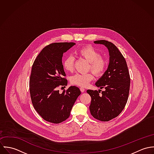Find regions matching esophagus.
I'll use <instances>...</instances> for the list:
<instances>
[{
  "label": "esophagus",
  "mask_w": 154,
  "mask_h": 154,
  "mask_svg": "<svg viewBox=\"0 0 154 154\" xmlns=\"http://www.w3.org/2000/svg\"><path fill=\"white\" fill-rule=\"evenodd\" d=\"M80 90H81V91L82 92H84L85 91V88H83V87H81V88H80Z\"/></svg>",
  "instance_id": "obj_1"
}]
</instances>
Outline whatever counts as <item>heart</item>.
<instances>
[{
    "label": "heart",
    "instance_id": "heart-1",
    "mask_svg": "<svg viewBox=\"0 0 154 154\" xmlns=\"http://www.w3.org/2000/svg\"><path fill=\"white\" fill-rule=\"evenodd\" d=\"M77 54L85 59L89 62L88 69H91L96 76L101 75L107 66V60L100 56V53L91 46H85L77 51ZM74 59L72 56L66 57L63 62V66L67 72L73 69ZM94 78L93 74L91 72L81 74L76 73L70 78L72 84L80 87L87 86L90 81Z\"/></svg>",
    "mask_w": 154,
    "mask_h": 154
}]
</instances>
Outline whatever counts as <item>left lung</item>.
<instances>
[{"instance_id":"1","label":"left lung","mask_w":154,"mask_h":154,"mask_svg":"<svg viewBox=\"0 0 154 154\" xmlns=\"http://www.w3.org/2000/svg\"><path fill=\"white\" fill-rule=\"evenodd\" d=\"M95 44L105 45L109 53V63L106 71L96 82L95 85L104 88L98 91H87L91 97L89 110L96 119L107 122L118 116L124 109L129 97L131 79L125 59L117 47L106 40H97Z\"/></svg>"}]
</instances>
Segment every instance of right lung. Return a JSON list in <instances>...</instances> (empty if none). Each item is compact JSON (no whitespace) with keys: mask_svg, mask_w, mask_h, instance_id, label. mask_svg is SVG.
Listing matches in <instances>:
<instances>
[{"mask_svg":"<svg viewBox=\"0 0 154 154\" xmlns=\"http://www.w3.org/2000/svg\"><path fill=\"white\" fill-rule=\"evenodd\" d=\"M75 43H55L42 50L32 66L29 91L35 110L45 120L60 123L70 116L77 98L79 88L71 86L62 94L58 88L65 87L67 81L62 64L63 53Z\"/></svg>","mask_w":154,"mask_h":154,"instance_id":"add662e5","label":"right lung"}]
</instances>
